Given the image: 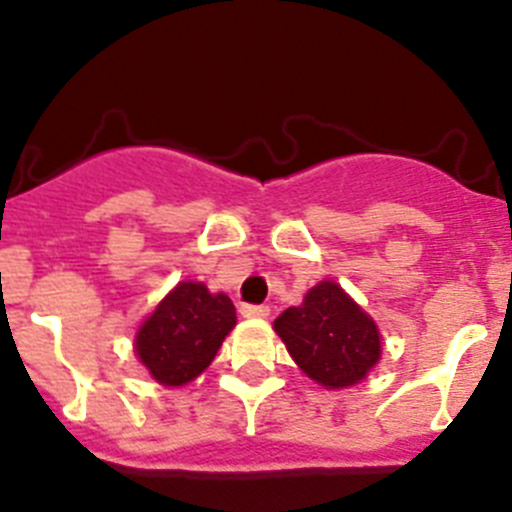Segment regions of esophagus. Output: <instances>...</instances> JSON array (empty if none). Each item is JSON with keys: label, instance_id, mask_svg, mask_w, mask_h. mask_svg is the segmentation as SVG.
<instances>
[{"label": "esophagus", "instance_id": "obj_1", "mask_svg": "<svg viewBox=\"0 0 512 512\" xmlns=\"http://www.w3.org/2000/svg\"><path fill=\"white\" fill-rule=\"evenodd\" d=\"M239 313H242L245 319H265L267 313H270V306H265V303H242V306H239Z\"/></svg>", "mask_w": 512, "mask_h": 512}]
</instances>
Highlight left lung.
Listing matches in <instances>:
<instances>
[{
  "label": "left lung",
  "instance_id": "left-lung-1",
  "mask_svg": "<svg viewBox=\"0 0 512 512\" xmlns=\"http://www.w3.org/2000/svg\"><path fill=\"white\" fill-rule=\"evenodd\" d=\"M275 331L296 365L324 388L357 385L380 359L375 321L334 280H321L301 306L280 313Z\"/></svg>",
  "mask_w": 512,
  "mask_h": 512
}]
</instances>
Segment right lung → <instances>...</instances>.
Here are the masks:
<instances>
[{
    "mask_svg": "<svg viewBox=\"0 0 512 512\" xmlns=\"http://www.w3.org/2000/svg\"><path fill=\"white\" fill-rule=\"evenodd\" d=\"M237 324L232 301L204 283H178L137 331V357L163 385H186L211 365Z\"/></svg>",
    "mask_w": 512,
    "mask_h": 512,
    "instance_id": "right-lung-1",
    "label": "right lung"
}]
</instances>
